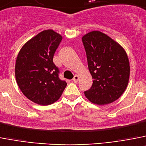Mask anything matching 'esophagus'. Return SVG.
Masks as SVG:
<instances>
[{"instance_id":"esophagus-1","label":"esophagus","mask_w":146,"mask_h":146,"mask_svg":"<svg viewBox=\"0 0 146 146\" xmlns=\"http://www.w3.org/2000/svg\"><path fill=\"white\" fill-rule=\"evenodd\" d=\"M78 79H79V76H77V75L74 76V77H73V82H74L75 83H76V82H78Z\"/></svg>"}]
</instances>
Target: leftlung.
Returning <instances> with one entry per match:
<instances>
[{
    "label": "left lung",
    "mask_w": 146,
    "mask_h": 146,
    "mask_svg": "<svg viewBox=\"0 0 146 146\" xmlns=\"http://www.w3.org/2000/svg\"><path fill=\"white\" fill-rule=\"evenodd\" d=\"M82 40L93 79L91 88L84 92L86 98L98 105L116 101L129 83L130 66L126 52L120 44L101 31L87 33Z\"/></svg>",
    "instance_id": "8db88e82"
}]
</instances>
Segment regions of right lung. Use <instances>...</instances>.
Returning <instances> with one entry per match:
<instances>
[{"instance_id": "obj_1", "label": "right lung", "mask_w": 146, "mask_h": 146, "mask_svg": "<svg viewBox=\"0 0 146 146\" xmlns=\"http://www.w3.org/2000/svg\"><path fill=\"white\" fill-rule=\"evenodd\" d=\"M62 36L51 29L31 38L22 47L15 63V78L23 95L37 104L46 106L57 101L67 86L59 78L53 62Z\"/></svg>"}]
</instances>
